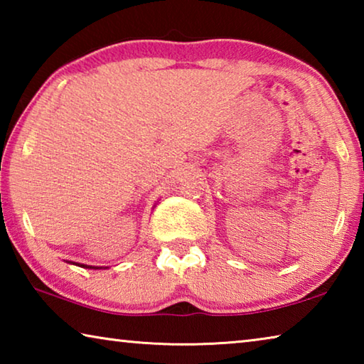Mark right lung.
<instances>
[{"label": "right lung", "instance_id": "add662e5", "mask_svg": "<svg viewBox=\"0 0 364 364\" xmlns=\"http://www.w3.org/2000/svg\"><path fill=\"white\" fill-rule=\"evenodd\" d=\"M67 263L70 264H77V267H82V268H88V269H102V267H93V264H83V263H77V262H69L65 260ZM104 269H106V267H104Z\"/></svg>", "mask_w": 364, "mask_h": 364}]
</instances>
